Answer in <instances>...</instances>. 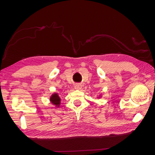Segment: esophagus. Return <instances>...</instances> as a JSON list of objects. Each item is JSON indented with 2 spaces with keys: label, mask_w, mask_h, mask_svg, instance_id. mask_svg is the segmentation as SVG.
<instances>
[{
  "label": "esophagus",
  "mask_w": 155,
  "mask_h": 155,
  "mask_svg": "<svg viewBox=\"0 0 155 155\" xmlns=\"http://www.w3.org/2000/svg\"><path fill=\"white\" fill-rule=\"evenodd\" d=\"M74 87H75V89H76V90H80V89L83 87V85H81V84H76V85H75Z\"/></svg>",
  "instance_id": "34e87169"
}]
</instances>
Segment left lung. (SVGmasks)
<instances>
[{
  "label": "left lung",
  "instance_id": "1",
  "mask_svg": "<svg viewBox=\"0 0 155 155\" xmlns=\"http://www.w3.org/2000/svg\"><path fill=\"white\" fill-rule=\"evenodd\" d=\"M102 93H99V94H98V96H97V99H100V98L102 97Z\"/></svg>",
  "mask_w": 155,
  "mask_h": 155
}]
</instances>
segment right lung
<instances>
[{
	"mask_svg": "<svg viewBox=\"0 0 155 155\" xmlns=\"http://www.w3.org/2000/svg\"><path fill=\"white\" fill-rule=\"evenodd\" d=\"M49 100H50V102L53 105H54L55 107H57V108H59L61 99L59 93L54 92L53 94H51V96H50Z\"/></svg>",
	"mask_w": 155,
	"mask_h": 155,
	"instance_id": "1",
	"label": "right lung"
}]
</instances>
